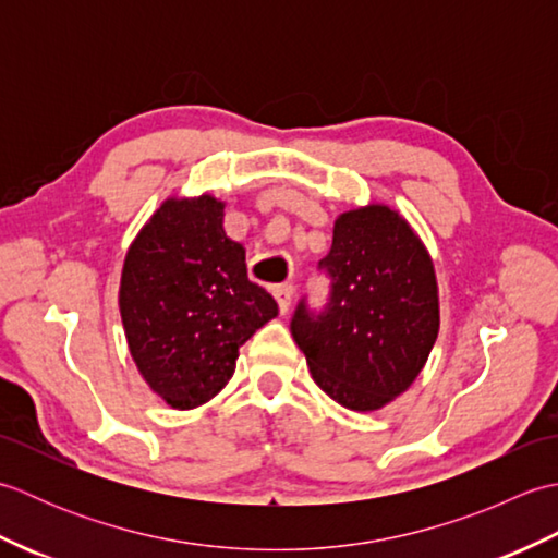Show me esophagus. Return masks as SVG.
I'll return each mask as SVG.
<instances>
[{
    "label": "esophagus",
    "mask_w": 558,
    "mask_h": 558,
    "mask_svg": "<svg viewBox=\"0 0 558 558\" xmlns=\"http://www.w3.org/2000/svg\"><path fill=\"white\" fill-rule=\"evenodd\" d=\"M292 294H294L292 286H276V288H272V298H276V302H278L280 314H288L290 312Z\"/></svg>",
    "instance_id": "1"
}]
</instances>
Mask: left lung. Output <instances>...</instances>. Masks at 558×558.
I'll list each match as a JSON object with an SVG mask.
<instances>
[{"label": "left lung", "mask_w": 558, "mask_h": 558, "mask_svg": "<svg viewBox=\"0 0 558 558\" xmlns=\"http://www.w3.org/2000/svg\"><path fill=\"white\" fill-rule=\"evenodd\" d=\"M330 278L324 312L294 310L292 338L316 386L354 412H372L412 386L438 336L432 256L408 220L372 204L342 213L318 260Z\"/></svg>", "instance_id": "obj_1"}]
</instances>
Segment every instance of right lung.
Listing matches in <instances>:
<instances>
[{
	"label": "right lung",
	"instance_id": "obj_1",
	"mask_svg": "<svg viewBox=\"0 0 558 558\" xmlns=\"http://www.w3.org/2000/svg\"><path fill=\"white\" fill-rule=\"evenodd\" d=\"M225 204L208 194L168 198L129 246L120 312L141 376L177 410L218 396L236 354L278 316L248 280L244 246L222 228Z\"/></svg>",
	"mask_w": 558,
	"mask_h": 558
}]
</instances>
